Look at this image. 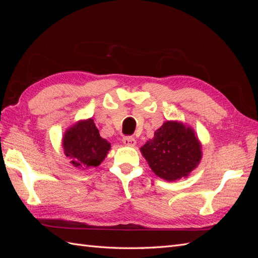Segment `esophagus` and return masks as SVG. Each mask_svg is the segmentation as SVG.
I'll return each instance as SVG.
<instances>
[{"mask_svg":"<svg viewBox=\"0 0 258 258\" xmlns=\"http://www.w3.org/2000/svg\"><path fill=\"white\" fill-rule=\"evenodd\" d=\"M122 143L124 145H127V146H135L136 145V140H135V138L127 136V137L122 138Z\"/></svg>","mask_w":258,"mask_h":258,"instance_id":"esophagus-1","label":"esophagus"}]
</instances>
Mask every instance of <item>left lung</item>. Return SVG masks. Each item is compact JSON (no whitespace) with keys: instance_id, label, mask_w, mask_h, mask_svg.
<instances>
[{"instance_id":"obj_1","label":"left lung","mask_w":258,"mask_h":258,"mask_svg":"<svg viewBox=\"0 0 258 258\" xmlns=\"http://www.w3.org/2000/svg\"><path fill=\"white\" fill-rule=\"evenodd\" d=\"M142 155L156 175L175 181L188 175L201 159L200 143L190 128L166 121L154 139L141 147Z\"/></svg>"}]
</instances>
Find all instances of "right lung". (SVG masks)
Here are the masks:
<instances>
[{
  "label": "right lung",
  "instance_id": "right-lung-1",
  "mask_svg": "<svg viewBox=\"0 0 258 258\" xmlns=\"http://www.w3.org/2000/svg\"><path fill=\"white\" fill-rule=\"evenodd\" d=\"M67 157L79 169L97 167L103 161L111 144L100 137L92 119L80 121L70 128L63 138Z\"/></svg>",
  "mask_w": 258,
  "mask_h": 258
}]
</instances>
